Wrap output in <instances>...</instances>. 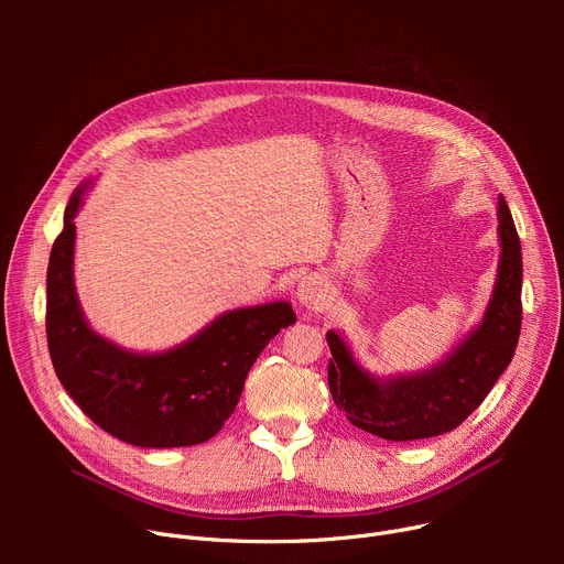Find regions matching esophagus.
Masks as SVG:
<instances>
[{
	"instance_id": "34e87169",
	"label": "esophagus",
	"mask_w": 564,
	"mask_h": 564,
	"mask_svg": "<svg viewBox=\"0 0 564 564\" xmlns=\"http://www.w3.org/2000/svg\"><path fill=\"white\" fill-rule=\"evenodd\" d=\"M297 297H300L302 306H306L308 311H319L324 306V300H327V290H324V285L317 276H306L300 283Z\"/></svg>"
}]
</instances>
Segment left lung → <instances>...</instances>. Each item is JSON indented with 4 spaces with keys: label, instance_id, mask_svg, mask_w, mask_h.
<instances>
[{
    "label": "left lung",
    "instance_id": "8db88e82",
    "mask_svg": "<svg viewBox=\"0 0 564 564\" xmlns=\"http://www.w3.org/2000/svg\"><path fill=\"white\" fill-rule=\"evenodd\" d=\"M500 262L480 327L441 366L416 377L377 381L343 338L327 332L329 391L351 425L387 441H416L459 427L494 389L521 334V242L506 198H498Z\"/></svg>",
    "mask_w": 564,
    "mask_h": 564
}]
</instances>
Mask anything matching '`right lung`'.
I'll return each instance as SVG.
<instances>
[{"instance_id": "right-lung-1", "label": "right lung", "mask_w": 564, "mask_h": 564, "mask_svg": "<svg viewBox=\"0 0 564 564\" xmlns=\"http://www.w3.org/2000/svg\"><path fill=\"white\" fill-rule=\"evenodd\" d=\"M77 189L47 267V349L58 381L107 434L139 448H181L213 438L240 402L258 354L288 324L274 302L219 315L189 343L164 354H132L88 329L73 285Z\"/></svg>"}]
</instances>
